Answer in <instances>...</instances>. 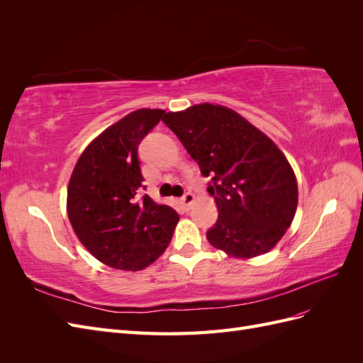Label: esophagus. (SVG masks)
<instances>
[{
    "label": "esophagus",
    "instance_id": "obj_1",
    "mask_svg": "<svg viewBox=\"0 0 363 363\" xmlns=\"http://www.w3.org/2000/svg\"><path fill=\"white\" fill-rule=\"evenodd\" d=\"M195 201V195L192 192H186L183 196H182V203L186 208H189Z\"/></svg>",
    "mask_w": 363,
    "mask_h": 363
}]
</instances>
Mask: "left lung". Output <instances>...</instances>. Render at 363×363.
<instances>
[{
	"mask_svg": "<svg viewBox=\"0 0 363 363\" xmlns=\"http://www.w3.org/2000/svg\"><path fill=\"white\" fill-rule=\"evenodd\" d=\"M204 177L218 206L207 240L228 256L265 255L286 233L298 203L294 169L279 147L224 106L196 104L163 116Z\"/></svg>",
	"mask_w": 363,
	"mask_h": 363,
	"instance_id": "obj_1",
	"label": "left lung"
}]
</instances>
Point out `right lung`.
Segmentation results:
<instances>
[{"mask_svg": "<svg viewBox=\"0 0 363 363\" xmlns=\"http://www.w3.org/2000/svg\"><path fill=\"white\" fill-rule=\"evenodd\" d=\"M139 108L106 128L82 152L68 186V216L80 242L104 265L139 271L171 242L179 215L140 195L138 147L163 118Z\"/></svg>", "mask_w": 363, "mask_h": 363, "instance_id": "1", "label": "right lung"}]
</instances>
